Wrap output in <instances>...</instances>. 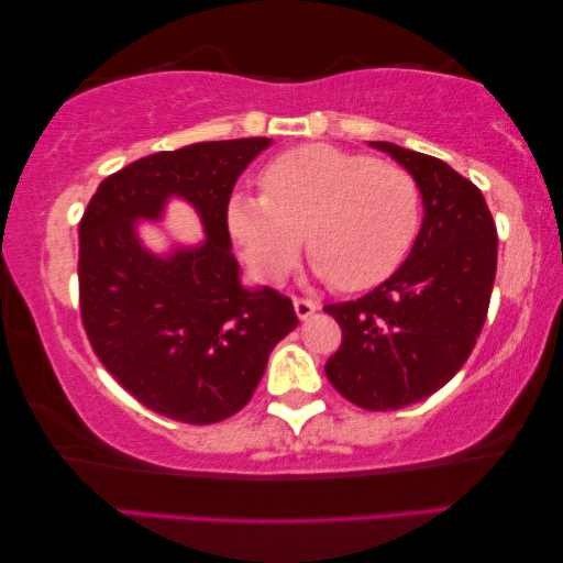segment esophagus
Instances as JSON below:
<instances>
[{"label":"esophagus","instance_id":"obj_1","mask_svg":"<svg viewBox=\"0 0 563 563\" xmlns=\"http://www.w3.org/2000/svg\"><path fill=\"white\" fill-rule=\"evenodd\" d=\"M294 309H297L299 319H309L319 309V303L311 299H294Z\"/></svg>","mask_w":563,"mask_h":563}]
</instances>
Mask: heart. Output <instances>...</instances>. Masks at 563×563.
<instances>
[{
    "label": "heart",
    "instance_id": "b5f03b06",
    "mask_svg": "<svg viewBox=\"0 0 563 563\" xmlns=\"http://www.w3.org/2000/svg\"><path fill=\"white\" fill-rule=\"evenodd\" d=\"M229 232L266 282L309 260L339 291L368 289L399 269L417 242L421 189L407 169L329 144L297 146L262 172V197L236 195Z\"/></svg>",
    "mask_w": 563,
    "mask_h": 563
}]
</instances>
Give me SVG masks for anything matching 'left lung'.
Segmentation results:
<instances>
[{"instance_id": "1", "label": "left lung", "mask_w": 563, "mask_h": 563, "mask_svg": "<svg viewBox=\"0 0 563 563\" xmlns=\"http://www.w3.org/2000/svg\"><path fill=\"white\" fill-rule=\"evenodd\" d=\"M372 144L417 179L423 224L389 279L356 301L327 303L342 344L324 372L356 407L394 411L439 391L472 354L489 314L499 236L474 181L437 156Z\"/></svg>"}]
</instances>
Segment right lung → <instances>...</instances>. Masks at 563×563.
I'll use <instances>...</instances> for the list:
<instances>
[{
	"instance_id": "obj_1",
	"label": "right lung",
	"mask_w": 563,
	"mask_h": 563,
	"mask_svg": "<svg viewBox=\"0 0 563 563\" xmlns=\"http://www.w3.org/2000/svg\"><path fill=\"white\" fill-rule=\"evenodd\" d=\"M269 146L264 136L199 142L150 154L99 184L79 221V309L99 362L162 417L195 427L246 407L272 349L299 324L289 297L239 287L227 207L239 174ZM189 198L208 242L159 261L131 221Z\"/></svg>"
}]
</instances>
